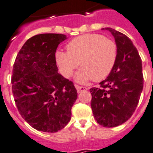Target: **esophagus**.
<instances>
[{
    "label": "esophagus",
    "instance_id": "1",
    "mask_svg": "<svg viewBox=\"0 0 153 153\" xmlns=\"http://www.w3.org/2000/svg\"><path fill=\"white\" fill-rule=\"evenodd\" d=\"M75 88H76L77 91H78V93H80V92L83 91H87L88 90V88L87 87H82V86H79V85H75Z\"/></svg>",
    "mask_w": 153,
    "mask_h": 153
}]
</instances>
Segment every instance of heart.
I'll use <instances>...</instances> for the list:
<instances>
[{
    "label": "heart",
    "mask_w": 153,
    "mask_h": 153,
    "mask_svg": "<svg viewBox=\"0 0 153 153\" xmlns=\"http://www.w3.org/2000/svg\"><path fill=\"white\" fill-rule=\"evenodd\" d=\"M68 52L58 51L56 59L62 73L69 77L78 66L75 79L85 83L92 79L100 82L114 68L117 59V46L114 41L100 34H85L76 37L67 45Z\"/></svg>",
    "instance_id": "obj_1"
}]
</instances>
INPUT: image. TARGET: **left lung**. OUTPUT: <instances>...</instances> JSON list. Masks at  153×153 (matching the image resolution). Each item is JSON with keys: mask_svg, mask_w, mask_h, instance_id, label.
Instances as JSON below:
<instances>
[{"mask_svg": "<svg viewBox=\"0 0 153 153\" xmlns=\"http://www.w3.org/2000/svg\"><path fill=\"white\" fill-rule=\"evenodd\" d=\"M114 36L117 59L114 68L100 88H92L93 115L104 127H115L130 119L143 88L142 60L137 48L126 35L110 27L103 28Z\"/></svg>", "mask_w": 153, "mask_h": 153, "instance_id": "left-lung-1", "label": "left lung"}]
</instances>
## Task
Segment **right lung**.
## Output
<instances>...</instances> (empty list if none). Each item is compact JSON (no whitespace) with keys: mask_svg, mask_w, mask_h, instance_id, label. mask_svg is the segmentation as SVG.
Returning a JSON list of instances; mask_svg holds the SVG:
<instances>
[{"mask_svg":"<svg viewBox=\"0 0 153 153\" xmlns=\"http://www.w3.org/2000/svg\"><path fill=\"white\" fill-rule=\"evenodd\" d=\"M67 39L59 33L31 37L13 64L12 91L22 117L39 131L56 133L71 120L77 97L73 83L58 73L56 52Z\"/></svg>","mask_w":153,"mask_h":153,"instance_id":"obj_1","label":"right lung"}]
</instances>
